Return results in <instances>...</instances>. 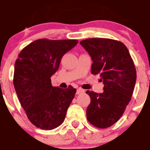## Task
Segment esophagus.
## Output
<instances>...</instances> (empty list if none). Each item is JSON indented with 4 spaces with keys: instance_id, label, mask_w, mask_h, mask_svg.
I'll use <instances>...</instances> for the list:
<instances>
[{
    "instance_id": "esophagus-1",
    "label": "esophagus",
    "mask_w": 150,
    "mask_h": 150,
    "mask_svg": "<svg viewBox=\"0 0 150 150\" xmlns=\"http://www.w3.org/2000/svg\"><path fill=\"white\" fill-rule=\"evenodd\" d=\"M84 92V90L82 89V88H79L77 89V91H76V94H82V93Z\"/></svg>"
}]
</instances>
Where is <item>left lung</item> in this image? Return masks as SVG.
Segmentation results:
<instances>
[{
  "label": "left lung",
  "mask_w": 150,
  "mask_h": 150,
  "mask_svg": "<svg viewBox=\"0 0 150 150\" xmlns=\"http://www.w3.org/2000/svg\"><path fill=\"white\" fill-rule=\"evenodd\" d=\"M80 44L93 61L91 74H99L104 84L103 92L86 91L91 103L87 120L98 128H107L122 116L131 100L136 81V69L127 47L111 39L90 38Z\"/></svg>",
  "instance_id": "1"
}]
</instances>
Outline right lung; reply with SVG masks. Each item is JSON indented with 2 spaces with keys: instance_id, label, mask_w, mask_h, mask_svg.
Wrapping results in <instances>:
<instances>
[{
  "instance_id": "right-lung-1",
  "label": "right lung",
  "mask_w": 150,
  "mask_h": 150,
  "mask_svg": "<svg viewBox=\"0 0 150 150\" xmlns=\"http://www.w3.org/2000/svg\"><path fill=\"white\" fill-rule=\"evenodd\" d=\"M78 42L40 39L19 53L13 83L28 118L38 128L53 130L64 121L76 89L72 86L64 89L53 86L50 78L59 69L62 56Z\"/></svg>"
}]
</instances>
